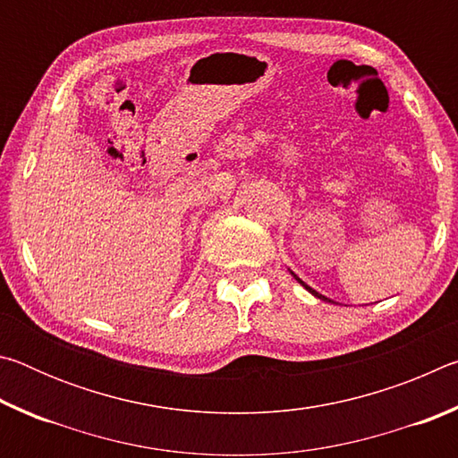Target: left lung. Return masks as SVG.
<instances>
[{
	"label": "left lung",
	"mask_w": 458,
	"mask_h": 458,
	"mask_svg": "<svg viewBox=\"0 0 458 458\" xmlns=\"http://www.w3.org/2000/svg\"><path fill=\"white\" fill-rule=\"evenodd\" d=\"M291 275H293L294 278H297V281H299L301 284H303V286H305V289H307L309 293H311V294H315V297H317V299H321V301H327V303H333V301H331V299H327V297H323V294H319V293H317L315 289H311V286H309L307 283H303V281H301V278H299L297 275H294V273H291Z\"/></svg>",
	"instance_id": "1"
}]
</instances>
